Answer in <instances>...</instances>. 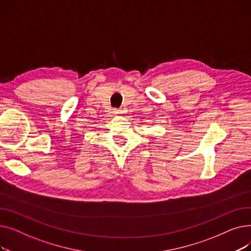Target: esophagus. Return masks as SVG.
Instances as JSON below:
<instances>
[{"label":"esophagus","instance_id":"esophagus-1","mask_svg":"<svg viewBox=\"0 0 251 251\" xmlns=\"http://www.w3.org/2000/svg\"><path fill=\"white\" fill-rule=\"evenodd\" d=\"M113 113H114L115 115H120V114L122 113V110H118V109H114Z\"/></svg>","mask_w":251,"mask_h":251}]
</instances>
